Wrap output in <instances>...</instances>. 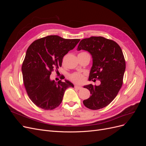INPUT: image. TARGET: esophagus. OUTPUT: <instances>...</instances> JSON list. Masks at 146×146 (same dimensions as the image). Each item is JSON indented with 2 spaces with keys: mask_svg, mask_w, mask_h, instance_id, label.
<instances>
[{
  "mask_svg": "<svg viewBox=\"0 0 146 146\" xmlns=\"http://www.w3.org/2000/svg\"><path fill=\"white\" fill-rule=\"evenodd\" d=\"M74 88H76V89H77V90H82V88L81 86H77V85L75 86H74Z\"/></svg>",
  "mask_w": 146,
  "mask_h": 146,
  "instance_id": "1",
  "label": "esophagus"
}]
</instances>
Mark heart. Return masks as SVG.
<instances>
[{
  "label": "heart",
  "instance_id": "obj_1",
  "mask_svg": "<svg viewBox=\"0 0 146 146\" xmlns=\"http://www.w3.org/2000/svg\"><path fill=\"white\" fill-rule=\"evenodd\" d=\"M82 53H87V52H82ZM70 80L75 83L77 84H82L85 80V74L80 72H74L69 76Z\"/></svg>",
  "mask_w": 146,
  "mask_h": 146
}]
</instances>
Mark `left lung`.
Here are the masks:
<instances>
[{
    "mask_svg": "<svg viewBox=\"0 0 146 146\" xmlns=\"http://www.w3.org/2000/svg\"><path fill=\"white\" fill-rule=\"evenodd\" d=\"M85 50L92 55V66L89 80L100 82L99 86L92 84L84 86L91 96L83 100L84 105L91 110L107 107L117 95L122 86L125 61L121 47L111 39L102 36L83 39L77 50Z\"/></svg>",
    "mask_w": 146,
    "mask_h": 146,
    "instance_id": "obj_1",
    "label": "left lung"
}]
</instances>
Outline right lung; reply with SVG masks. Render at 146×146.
<instances>
[{
    "mask_svg": "<svg viewBox=\"0 0 146 146\" xmlns=\"http://www.w3.org/2000/svg\"><path fill=\"white\" fill-rule=\"evenodd\" d=\"M80 39H64L50 35L33 41L26 52L22 65L23 83L30 100L38 107L52 110L63 100L66 90L74 85L68 80L50 79L52 72L62 64L63 56L76 46Z\"/></svg>",
    "mask_w": 146,
    "mask_h": 146,
    "instance_id": "add662e5",
    "label": "right lung"
}]
</instances>
